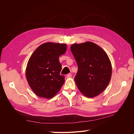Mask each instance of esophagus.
<instances>
[{
    "instance_id": "esophagus-1",
    "label": "esophagus",
    "mask_w": 134,
    "mask_h": 134,
    "mask_svg": "<svg viewBox=\"0 0 134 134\" xmlns=\"http://www.w3.org/2000/svg\"><path fill=\"white\" fill-rule=\"evenodd\" d=\"M71 76H72L71 74L69 73V74H68L66 75V78H71Z\"/></svg>"
}]
</instances>
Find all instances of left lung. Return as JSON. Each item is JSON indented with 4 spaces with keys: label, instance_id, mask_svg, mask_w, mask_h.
I'll return each mask as SVG.
<instances>
[{
    "label": "left lung",
    "instance_id": "8db88e82",
    "mask_svg": "<svg viewBox=\"0 0 134 134\" xmlns=\"http://www.w3.org/2000/svg\"><path fill=\"white\" fill-rule=\"evenodd\" d=\"M70 49L78 65L74 80L79 90L88 98L98 96L111 78V63L106 52L90 41L72 44Z\"/></svg>",
    "mask_w": 134,
    "mask_h": 134
}]
</instances>
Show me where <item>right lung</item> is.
<instances>
[{"instance_id": "1", "label": "right lung", "mask_w": 134, "mask_h": 134, "mask_svg": "<svg viewBox=\"0 0 134 134\" xmlns=\"http://www.w3.org/2000/svg\"><path fill=\"white\" fill-rule=\"evenodd\" d=\"M66 44L46 42L38 46L28 60L26 76L31 90L37 96L50 99L65 82L61 75L62 65L59 58L66 51Z\"/></svg>"}]
</instances>
